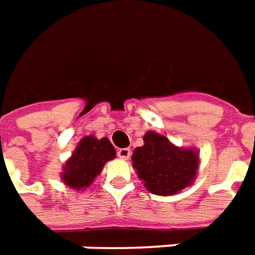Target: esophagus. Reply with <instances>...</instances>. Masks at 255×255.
<instances>
[{"mask_svg":"<svg viewBox=\"0 0 255 255\" xmlns=\"http://www.w3.org/2000/svg\"><path fill=\"white\" fill-rule=\"evenodd\" d=\"M131 153L132 152L129 148H120V149H118V156L123 160L129 159V157H131Z\"/></svg>","mask_w":255,"mask_h":255,"instance_id":"34e87169","label":"esophagus"}]
</instances>
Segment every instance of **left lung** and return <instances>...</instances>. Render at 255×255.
Listing matches in <instances>:
<instances>
[{
    "label": "left lung",
    "instance_id": "left-lung-1",
    "mask_svg": "<svg viewBox=\"0 0 255 255\" xmlns=\"http://www.w3.org/2000/svg\"><path fill=\"white\" fill-rule=\"evenodd\" d=\"M143 140V147L133 151L132 163L151 193L170 196L192 184L197 173V152L176 147L156 132H147Z\"/></svg>",
    "mask_w": 255,
    "mask_h": 255
}]
</instances>
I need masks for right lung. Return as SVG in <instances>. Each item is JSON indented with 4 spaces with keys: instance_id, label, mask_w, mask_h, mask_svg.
Segmentation results:
<instances>
[{
    "instance_id": "obj_1",
    "label": "right lung",
    "mask_w": 255,
    "mask_h": 255,
    "mask_svg": "<svg viewBox=\"0 0 255 255\" xmlns=\"http://www.w3.org/2000/svg\"><path fill=\"white\" fill-rule=\"evenodd\" d=\"M115 156V148L107 137L98 140L94 136H86L66 161L62 180L73 189H86L102 172L104 164Z\"/></svg>"
}]
</instances>
